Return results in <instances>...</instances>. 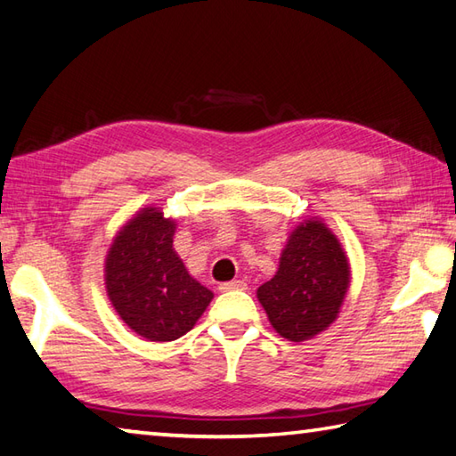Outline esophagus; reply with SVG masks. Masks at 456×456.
<instances>
[{"label": "esophagus", "mask_w": 456, "mask_h": 456, "mask_svg": "<svg viewBox=\"0 0 456 456\" xmlns=\"http://www.w3.org/2000/svg\"><path fill=\"white\" fill-rule=\"evenodd\" d=\"M247 284L243 281H229V282H221L219 290L221 292H229V290H245Z\"/></svg>", "instance_id": "1"}]
</instances>
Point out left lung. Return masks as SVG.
Masks as SVG:
<instances>
[{
  "mask_svg": "<svg viewBox=\"0 0 456 456\" xmlns=\"http://www.w3.org/2000/svg\"><path fill=\"white\" fill-rule=\"evenodd\" d=\"M347 255L322 219H305L287 239L279 271L256 298L276 334L290 342L312 340L340 314L350 289Z\"/></svg>",
  "mask_w": 456,
  "mask_h": 456,
  "instance_id": "1",
  "label": "left lung"
}]
</instances>
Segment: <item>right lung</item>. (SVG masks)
<instances>
[{"label":"right lung","mask_w":456,"mask_h":456,"mask_svg":"<svg viewBox=\"0 0 456 456\" xmlns=\"http://www.w3.org/2000/svg\"><path fill=\"white\" fill-rule=\"evenodd\" d=\"M174 233L175 219L148 205L124 223L106 253L110 305L148 342H172L190 332L213 298L175 253Z\"/></svg>","instance_id":"1"}]
</instances>
